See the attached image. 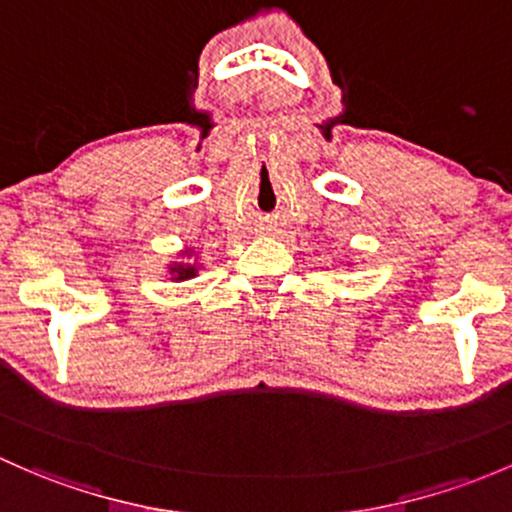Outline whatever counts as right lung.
<instances>
[{"instance_id": "obj_1", "label": "right lung", "mask_w": 512, "mask_h": 512, "mask_svg": "<svg viewBox=\"0 0 512 512\" xmlns=\"http://www.w3.org/2000/svg\"><path fill=\"white\" fill-rule=\"evenodd\" d=\"M169 270L181 282V279H191L193 274L198 272V267H196V262H191V257H186V262H174V265H171Z\"/></svg>"}]
</instances>
